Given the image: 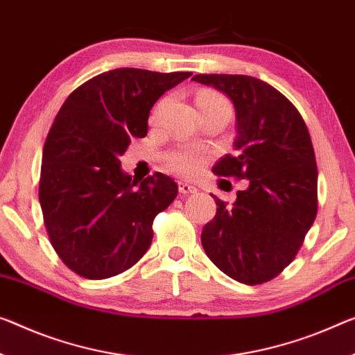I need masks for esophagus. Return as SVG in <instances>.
I'll return each mask as SVG.
<instances>
[{"label":"esophagus","mask_w":355,"mask_h":355,"mask_svg":"<svg viewBox=\"0 0 355 355\" xmlns=\"http://www.w3.org/2000/svg\"><path fill=\"white\" fill-rule=\"evenodd\" d=\"M178 187H179V193H184V195L195 193V192H196L195 185L185 182V181H179V182H178Z\"/></svg>","instance_id":"34e87169"}]
</instances>
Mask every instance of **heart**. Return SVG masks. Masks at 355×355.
I'll return each instance as SVG.
<instances>
[{
	"label": "heart",
	"mask_w": 355,
	"mask_h": 355,
	"mask_svg": "<svg viewBox=\"0 0 355 355\" xmlns=\"http://www.w3.org/2000/svg\"><path fill=\"white\" fill-rule=\"evenodd\" d=\"M165 103L166 101H162L157 105L154 112H152V121H157L160 117L163 107H165ZM196 106H198L200 111L214 107H222L230 111V103L227 101V98L220 95L219 92L211 89H203L198 92V95H196ZM165 163L173 173L179 174V176H193V174H196L203 168L206 163V157L196 147L185 146L168 152L165 155Z\"/></svg>",
	"instance_id": "1"
}]
</instances>
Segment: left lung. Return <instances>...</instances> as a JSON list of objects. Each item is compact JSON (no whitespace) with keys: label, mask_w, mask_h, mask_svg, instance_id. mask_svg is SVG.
I'll list each match as a JSON object with an SVG mask.
<instances>
[{"label":"left lung","mask_w":355,"mask_h":355,"mask_svg":"<svg viewBox=\"0 0 355 355\" xmlns=\"http://www.w3.org/2000/svg\"><path fill=\"white\" fill-rule=\"evenodd\" d=\"M236 111V154L212 173L248 179L236 201L214 196L217 212L201 244L217 268L248 286L271 281L295 259L318 214V165L302 114L275 87L243 74H196Z\"/></svg>","instance_id":"8db88e82"}]
</instances>
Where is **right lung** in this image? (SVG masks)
Masks as SVG:
<instances>
[{"label": "right lung", "mask_w": 355, "mask_h": 355, "mask_svg": "<svg viewBox=\"0 0 355 355\" xmlns=\"http://www.w3.org/2000/svg\"><path fill=\"white\" fill-rule=\"evenodd\" d=\"M192 73L119 68L79 85L46 138L40 203L52 248L87 279L117 276L147 252L155 216L178 196L163 173L135 181L121 155L147 135L155 101Z\"/></svg>", "instance_id": "1"}]
</instances>
